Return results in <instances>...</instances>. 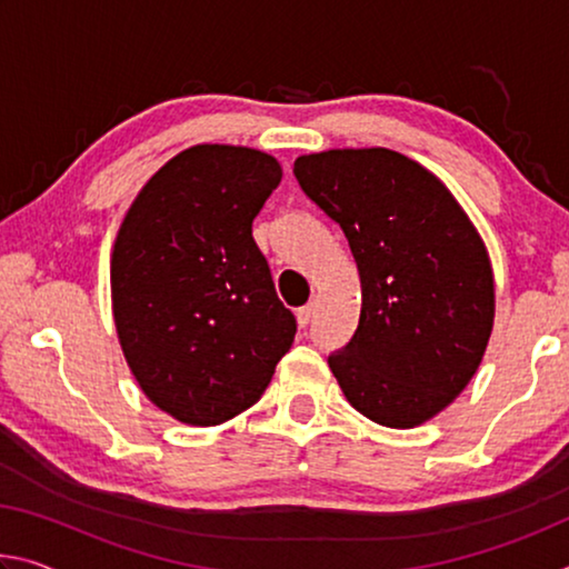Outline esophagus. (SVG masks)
<instances>
[{
    "label": "esophagus",
    "mask_w": 569,
    "mask_h": 569,
    "mask_svg": "<svg viewBox=\"0 0 569 569\" xmlns=\"http://www.w3.org/2000/svg\"><path fill=\"white\" fill-rule=\"evenodd\" d=\"M313 313H316V306H313V303H306V306L298 308V311H296V321H298V326H301V329H306V326L311 323Z\"/></svg>",
    "instance_id": "esophagus-1"
}]
</instances>
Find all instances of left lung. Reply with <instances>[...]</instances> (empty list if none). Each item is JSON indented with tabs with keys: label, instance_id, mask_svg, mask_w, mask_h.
I'll use <instances>...</instances> for the list:
<instances>
[{
	"label": "left lung",
	"instance_id": "left-lung-1",
	"mask_svg": "<svg viewBox=\"0 0 569 569\" xmlns=\"http://www.w3.org/2000/svg\"><path fill=\"white\" fill-rule=\"evenodd\" d=\"M293 176L339 223L361 278L359 329L329 356L356 411L411 429L475 377L495 323L485 240L435 172L387 148L301 156Z\"/></svg>",
	"mask_w": 569,
	"mask_h": 569
}]
</instances>
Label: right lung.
<instances>
[{
	"label": "right lung",
	"instance_id": "add662e5",
	"mask_svg": "<svg viewBox=\"0 0 569 569\" xmlns=\"http://www.w3.org/2000/svg\"><path fill=\"white\" fill-rule=\"evenodd\" d=\"M283 170L268 152L192 146L152 176L110 261L112 316L146 397L190 427H216L261 399L291 349L253 218Z\"/></svg>",
	"mask_w": 569,
	"mask_h": 569
}]
</instances>
